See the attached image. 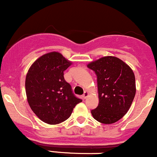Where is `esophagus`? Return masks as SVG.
Here are the masks:
<instances>
[{
  "label": "esophagus",
  "instance_id": "1",
  "mask_svg": "<svg viewBox=\"0 0 157 157\" xmlns=\"http://www.w3.org/2000/svg\"><path fill=\"white\" fill-rule=\"evenodd\" d=\"M87 96H88V93H87V91H85V93H84L83 95H82V98H83L84 99H85L87 97Z\"/></svg>",
  "mask_w": 157,
  "mask_h": 157
}]
</instances>
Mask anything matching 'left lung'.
I'll return each mask as SVG.
<instances>
[{"mask_svg":"<svg viewBox=\"0 0 157 157\" xmlns=\"http://www.w3.org/2000/svg\"><path fill=\"white\" fill-rule=\"evenodd\" d=\"M87 67L97 76L99 105L91 110L94 118L111 124L129 111L136 95V78L132 69L122 60L106 56L90 62Z\"/></svg>","mask_w":157,"mask_h":157,"instance_id":"left-lung-1","label":"left lung"}]
</instances>
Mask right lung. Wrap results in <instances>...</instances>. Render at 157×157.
<instances>
[{
    "instance_id": "1",
    "label": "right lung",
    "mask_w": 157,
    "mask_h": 157,
    "mask_svg": "<svg viewBox=\"0 0 157 157\" xmlns=\"http://www.w3.org/2000/svg\"><path fill=\"white\" fill-rule=\"evenodd\" d=\"M72 64L59 52L43 55L31 66L25 79L28 104L43 122L58 124L71 115L82 99L74 95L63 72Z\"/></svg>"
}]
</instances>
